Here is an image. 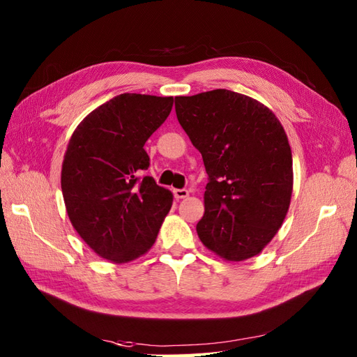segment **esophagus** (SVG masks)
I'll return each instance as SVG.
<instances>
[{
	"label": "esophagus",
	"mask_w": 357,
	"mask_h": 357,
	"mask_svg": "<svg viewBox=\"0 0 357 357\" xmlns=\"http://www.w3.org/2000/svg\"><path fill=\"white\" fill-rule=\"evenodd\" d=\"M173 195H174V198L179 201V199H185L187 196L190 195V192H188L187 188H176V190H173Z\"/></svg>",
	"instance_id": "1"
}]
</instances>
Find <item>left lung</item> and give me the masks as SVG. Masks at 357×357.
<instances>
[{
  "mask_svg": "<svg viewBox=\"0 0 357 357\" xmlns=\"http://www.w3.org/2000/svg\"><path fill=\"white\" fill-rule=\"evenodd\" d=\"M174 109L208 174L196 225L201 242L231 262L261 253L282 225L293 192L282 124L262 102L225 89L176 96Z\"/></svg>",
  "mask_w": 357,
  "mask_h": 357,
  "instance_id": "8db88e82",
  "label": "left lung"
}]
</instances>
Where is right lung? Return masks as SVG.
Masks as SVG:
<instances>
[{"mask_svg":"<svg viewBox=\"0 0 357 357\" xmlns=\"http://www.w3.org/2000/svg\"><path fill=\"white\" fill-rule=\"evenodd\" d=\"M172 96L123 93L90 112L67 146L61 188L73 229L93 252L124 264L155 244L173 195L142 176L144 144L170 115Z\"/></svg>","mask_w":357,"mask_h":357,"instance_id":"right-lung-1","label":"right lung"}]
</instances>
